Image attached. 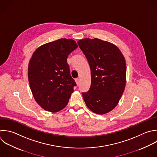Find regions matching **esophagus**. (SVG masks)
Returning <instances> with one entry per match:
<instances>
[{"mask_svg": "<svg viewBox=\"0 0 157 157\" xmlns=\"http://www.w3.org/2000/svg\"><path fill=\"white\" fill-rule=\"evenodd\" d=\"M75 80V82H76L77 85H78V84H79V79H78V78H76Z\"/></svg>", "mask_w": 157, "mask_h": 157, "instance_id": "esophagus-1", "label": "esophagus"}]
</instances>
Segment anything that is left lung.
I'll return each mask as SVG.
<instances>
[{
    "label": "left lung",
    "mask_w": 157,
    "mask_h": 157,
    "mask_svg": "<svg viewBox=\"0 0 157 157\" xmlns=\"http://www.w3.org/2000/svg\"><path fill=\"white\" fill-rule=\"evenodd\" d=\"M91 69L89 91L82 96L94 113L103 115L118 104L126 85V66L124 56L114 44L94 38L77 42Z\"/></svg>",
    "instance_id": "obj_1"
}]
</instances>
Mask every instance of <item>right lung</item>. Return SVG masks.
<instances>
[{
  "label": "right lung",
  "instance_id": "add662e5",
  "mask_svg": "<svg viewBox=\"0 0 157 157\" xmlns=\"http://www.w3.org/2000/svg\"><path fill=\"white\" fill-rule=\"evenodd\" d=\"M77 47L75 40L60 39L41 45L32 55L28 80L34 99L44 110L57 112L67 104L76 83L67 58Z\"/></svg>",
  "mask_w": 157,
  "mask_h": 157
}]
</instances>
